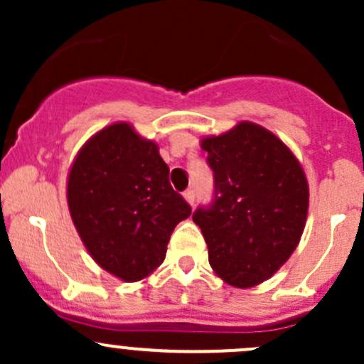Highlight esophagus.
Masks as SVG:
<instances>
[{
  "label": "esophagus",
  "instance_id": "esophagus-1",
  "mask_svg": "<svg viewBox=\"0 0 364 364\" xmlns=\"http://www.w3.org/2000/svg\"><path fill=\"white\" fill-rule=\"evenodd\" d=\"M183 197H185V200H186V203H188L190 205L196 204V190H193V188L185 190V193H183Z\"/></svg>",
  "mask_w": 364,
  "mask_h": 364
}]
</instances>
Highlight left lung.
Instances as JSON below:
<instances>
[{"mask_svg": "<svg viewBox=\"0 0 364 364\" xmlns=\"http://www.w3.org/2000/svg\"><path fill=\"white\" fill-rule=\"evenodd\" d=\"M203 149L215 190L192 218L215 273L232 287H253L277 273L299 243L306 178L291 149L255 123L203 139Z\"/></svg>", "mask_w": 364, "mask_h": 364, "instance_id": "1", "label": "left lung"}]
</instances>
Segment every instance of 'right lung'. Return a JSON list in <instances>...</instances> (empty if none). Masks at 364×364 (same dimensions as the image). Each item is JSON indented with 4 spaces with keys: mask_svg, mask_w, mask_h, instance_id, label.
<instances>
[{
    "mask_svg": "<svg viewBox=\"0 0 364 364\" xmlns=\"http://www.w3.org/2000/svg\"><path fill=\"white\" fill-rule=\"evenodd\" d=\"M67 197L90 255L124 282L142 280L160 266L174 227L192 215L171 186L159 146L128 123L111 124L84 144Z\"/></svg>",
    "mask_w": 364,
    "mask_h": 364,
    "instance_id": "right-lung-1",
    "label": "right lung"
}]
</instances>
